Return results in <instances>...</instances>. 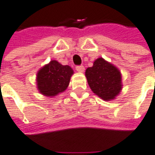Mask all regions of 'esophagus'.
Masks as SVG:
<instances>
[{"label":"esophagus","mask_w":155,"mask_h":155,"mask_svg":"<svg viewBox=\"0 0 155 155\" xmlns=\"http://www.w3.org/2000/svg\"><path fill=\"white\" fill-rule=\"evenodd\" d=\"M76 70L78 71V72H81V73H82V72H84V71L85 68H84V66H77V67H76Z\"/></svg>","instance_id":"34e87169"}]
</instances>
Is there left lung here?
<instances>
[{
    "label": "left lung",
    "instance_id": "8db88e82",
    "mask_svg": "<svg viewBox=\"0 0 155 155\" xmlns=\"http://www.w3.org/2000/svg\"><path fill=\"white\" fill-rule=\"evenodd\" d=\"M85 76L92 91L105 101L115 100L122 89L120 70L102 57L86 69Z\"/></svg>",
    "mask_w": 155,
    "mask_h": 155
}]
</instances>
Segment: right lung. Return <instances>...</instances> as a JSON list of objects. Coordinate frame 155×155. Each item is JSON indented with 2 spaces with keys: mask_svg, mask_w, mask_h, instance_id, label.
I'll return each mask as SVG.
<instances>
[{
  "mask_svg": "<svg viewBox=\"0 0 155 155\" xmlns=\"http://www.w3.org/2000/svg\"><path fill=\"white\" fill-rule=\"evenodd\" d=\"M73 70L52 60L39 69L36 74V85L39 92L46 97H54L64 92L68 87Z\"/></svg>",
  "mask_w": 155,
  "mask_h": 155,
  "instance_id": "1",
  "label": "right lung"
}]
</instances>
